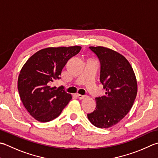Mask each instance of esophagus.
Masks as SVG:
<instances>
[{
    "mask_svg": "<svg viewBox=\"0 0 158 158\" xmlns=\"http://www.w3.org/2000/svg\"><path fill=\"white\" fill-rule=\"evenodd\" d=\"M77 97H78L79 99H83V98H84L85 97V95H81V94H77Z\"/></svg>",
    "mask_w": 158,
    "mask_h": 158,
    "instance_id": "34e87169",
    "label": "esophagus"
}]
</instances>
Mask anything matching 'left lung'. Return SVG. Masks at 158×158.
Returning a JSON list of instances; mask_svg holds the SVG:
<instances>
[{
  "instance_id": "1",
  "label": "left lung",
  "mask_w": 158,
  "mask_h": 158,
  "mask_svg": "<svg viewBox=\"0 0 158 158\" xmlns=\"http://www.w3.org/2000/svg\"><path fill=\"white\" fill-rule=\"evenodd\" d=\"M101 63L100 81L106 96L96 98L97 107L88 118L98 128L116 125L131 109L138 92L137 81L131 64L119 52L104 46H89Z\"/></svg>"
}]
</instances>
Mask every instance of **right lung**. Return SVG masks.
<instances>
[{
	"mask_svg": "<svg viewBox=\"0 0 158 158\" xmlns=\"http://www.w3.org/2000/svg\"><path fill=\"white\" fill-rule=\"evenodd\" d=\"M81 47H48L29 58L22 68L18 79L20 99L28 112L38 121H51L60 115L72 99L61 87H51V82L60 79L67 61L79 53Z\"/></svg>",
	"mask_w": 158,
	"mask_h": 158,
	"instance_id": "right-lung-1",
	"label": "right lung"
}]
</instances>
